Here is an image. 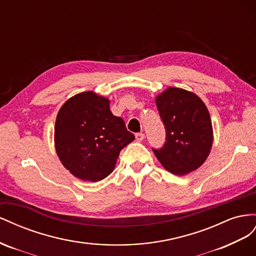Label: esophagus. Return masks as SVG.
Wrapping results in <instances>:
<instances>
[{
  "instance_id": "obj_1",
  "label": "esophagus",
  "mask_w": 256,
  "mask_h": 256,
  "mask_svg": "<svg viewBox=\"0 0 256 256\" xmlns=\"http://www.w3.org/2000/svg\"><path fill=\"white\" fill-rule=\"evenodd\" d=\"M135 137H136L137 142H142L144 140V133H137L135 135Z\"/></svg>"
}]
</instances>
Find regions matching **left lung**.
<instances>
[{
    "mask_svg": "<svg viewBox=\"0 0 256 256\" xmlns=\"http://www.w3.org/2000/svg\"><path fill=\"white\" fill-rule=\"evenodd\" d=\"M166 142L153 152L166 170L184 176L205 163L214 142L207 106L195 93L170 86L156 98Z\"/></svg>",
    "mask_w": 256,
    "mask_h": 256,
    "instance_id": "1",
    "label": "left lung"
}]
</instances>
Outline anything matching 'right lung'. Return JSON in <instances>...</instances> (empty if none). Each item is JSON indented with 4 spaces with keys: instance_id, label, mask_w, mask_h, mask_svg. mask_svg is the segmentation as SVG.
<instances>
[{
    "instance_id": "right-lung-1",
    "label": "right lung",
    "mask_w": 256,
    "mask_h": 256,
    "mask_svg": "<svg viewBox=\"0 0 256 256\" xmlns=\"http://www.w3.org/2000/svg\"><path fill=\"white\" fill-rule=\"evenodd\" d=\"M110 100L96 92L78 93L56 114L54 146L63 166L76 178L98 182L110 174L120 151L135 140Z\"/></svg>"
}]
</instances>
